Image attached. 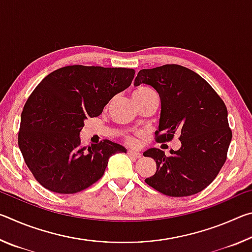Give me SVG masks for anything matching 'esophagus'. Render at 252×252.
Returning <instances> with one entry per match:
<instances>
[{
  "mask_svg": "<svg viewBox=\"0 0 252 252\" xmlns=\"http://www.w3.org/2000/svg\"><path fill=\"white\" fill-rule=\"evenodd\" d=\"M127 156L135 158V159H139V158H141V153H139L138 151H134V150H127Z\"/></svg>",
  "mask_w": 252,
  "mask_h": 252,
  "instance_id": "obj_1",
  "label": "esophagus"
}]
</instances>
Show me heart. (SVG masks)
I'll use <instances>...</instances> for the list:
<instances>
[{"label":"heart","instance_id":"obj_1","mask_svg":"<svg viewBox=\"0 0 252 252\" xmlns=\"http://www.w3.org/2000/svg\"><path fill=\"white\" fill-rule=\"evenodd\" d=\"M149 94H157V93L155 92V90H152L151 88L149 87H139L136 88L135 90L133 91V97H140V96H144V95H149ZM125 140L127 142V143H134V135L131 134V133H126L125 135Z\"/></svg>","mask_w":252,"mask_h":252}]
</instances>
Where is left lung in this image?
Instances as JSON below:
<instances>
[{
	"label": "left lung",
	"instance_id": "obj_1",
	"mask_svg": "<svg viewBox=\"0 0 252 252\" xmlns=\"http://www.w3.org/2000/svg\"><path fill=\"white\" fill-rule=\"evenodd\" d=\"M151 85L159 93L161 114L156 141L169 142L179 134L181 148L167 157L149 149L157 171L146 181L170 197H187L202 191L218 176L227 160L232 132L222 99L199 74L178 64L140 70L134 85Z\"/></svg>",
	"mask_w": 252,
	"mask_h": 252
}]
</instances>
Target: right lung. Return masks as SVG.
I'll return each instance as SVG.
<instances>
[{"label": "right lung", "mask_w": 252, "mask_h": 252, "mask_svg": "<svg viewBox=\"0 0 252 252\" xmlns=\"http://www.w3.org/2000/svg\"><path fill=\"white\" fill-rule=\"evenodd\" d=\"M135 71L126 67L69 65L37 84L21 114L19 148L30 171L45 189L80 192L104 174L109 158L126 152L110 140L81 146L88 118L99 117L112 97L130 87Z\"/></svg>", "instance_id": "1"}]
</instances>
